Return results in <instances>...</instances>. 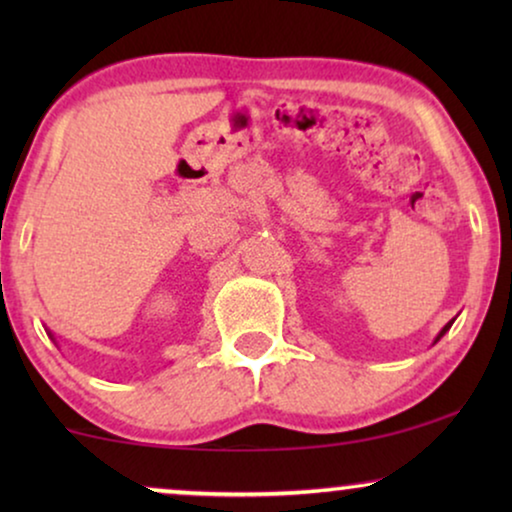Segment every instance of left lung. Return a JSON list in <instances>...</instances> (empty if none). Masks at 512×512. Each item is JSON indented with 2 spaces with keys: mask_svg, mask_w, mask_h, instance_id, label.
Instances as JSON below:
<instances>
[{
  "mask_svg": "<svg viewBox=\"0 0 512 512\" xmlns=\"http://www.w3.org/2000/svg\"><path fill=\"white\" fill-rule=\"evenodd\" d=\"M452 324H454V321H450V324H445V326H443V331H440V333H438V338H436V342H438L440 338H443V335H445L447 331H450V326H452Z\"/></svg>",
  "mask_w": 512,
  "mask_h": 512,
  "instance_id": "1",
  "label": "left lung"
}]
</instances>
